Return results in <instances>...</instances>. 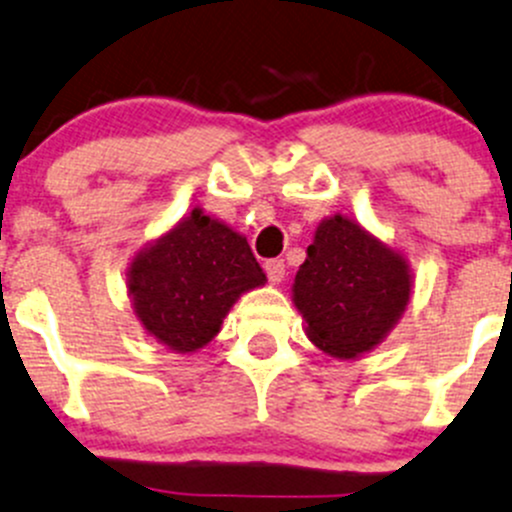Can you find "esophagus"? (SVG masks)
Masks as SVG:
<instances>
[{"instance_id": "1", "label": "esophagus", "mask_w": 512, "mask_h": 512, "mask_svg": "<svg viewBox=\"0 0 512 512\" xmlns=\"http://www.w3.org/2000/svg\"><path fill=\"white\" fill-rule=\"evenodd\" d=\"M265 272H267V280H270L272 285H280L282 277H285V260H267Z\"/></svg>"}]
</instances>
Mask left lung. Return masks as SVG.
Returning a JSON list of instances; mask_svg holds the SVG:
<instances>
[{"mask_svg": "<svg viewBox=\"0 0 512 512\" xmlns=\"http://www.w3.org/2000/svg\"><path fill=\"white\" fill-rule=\"evenodd\" d=\"M294 304L314 347L354 359L394 329L411 297L409 265L354 220H322L294 277Z\"/></svg>", "mask_w": 512, "mask_h": 512, "instance_id": "left-lung-1", "label": "left lung"}]
</instances>
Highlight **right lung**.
Listing matches in <instances>:
<instances>
[{
	"label": "right lung",
	"instance_id": "obj_1",
	"mask_svg": "<svg viewBox=\"0 0 512 512\" xmlns=\"http://www.w3.org/2000/svg\"><path fill=\"white\" fill-rule=\"evenodd\" d=\"M265 282L245 237L198 208L143 247L128 270L136 317L180 354L203 349L237 297Z\"/></svg>",
	"mask_w": 512,
	"mask_h": 512
}]
</instances>
